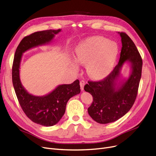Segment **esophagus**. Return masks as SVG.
Here are the masks:
<instances>
[{"label":"esophagus","mask_w":156,"mask_h":156,"mask_svg":"<svg viewBox=\"0 0 156 156\" xmlns=\"http://www.w3.org/2000/svg\"><path fill=\"white\" fill-rule=\"evenodd\" d=\"M80 87H81V91H83V90H84V86H85V82L84 81L81 80V81H80Z\"/></svg>","instance_id":"esophagus-1"}]
</instances>
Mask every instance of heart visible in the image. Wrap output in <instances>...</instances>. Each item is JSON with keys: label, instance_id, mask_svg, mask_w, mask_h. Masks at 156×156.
<instances>
[{"label": "heart", "instance_id": "obj_1", "mask_svg": "<svg viewBox=\"0 0 156 156\" xmlns=\"http://www.w3.org/2000/svg\"><path fill=\"white\" fill-rule=\"evenodd\" d=\"M119 45L113 41L100 36L87 38L75 49L76 61L72 62L74 68H78L77 62L86 65L88 76L101 80L112 71L119 54Z\"/></svg>", "mask_w": 156, "mask_h": 156}]
</instances>
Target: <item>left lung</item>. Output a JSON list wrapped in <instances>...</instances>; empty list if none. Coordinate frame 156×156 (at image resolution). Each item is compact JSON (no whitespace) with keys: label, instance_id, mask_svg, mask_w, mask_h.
Masks as SVG:
<instances>
[{"label":"left lung","instance_id":"8db88e82","mask_svg":"<svg viewBox=\"0 0 156 156\" xmlns=\"http://www.w3.org/2000/svg\"><path fill=\"white\" fill-rule=\"evenodd\" d=\"M121 38L122 48L119 62L110 75L100 81H88L84 90L93 96L88 108L90 117L100 124H107L120 119L130 110L136 99L142 69V59L135 44L125 33ZM128 63L130 73L121 78V69Z\"/></svg>","mask_w":156,"mask_h":156}]
</instances>
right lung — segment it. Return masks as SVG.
<instances>
[{"label": "right lung", "mask_w": 156, "mask_h": 156, "mask_svg": "<svg viewBox=\"0 0 156 156\" xmlns=\"http://www.w3.org/2000/svg\"><path fill=\"white\" fill-rule=\"evenodd\" d=\"M61 31V29L48 30L24 37L16 48L12 64V83L23 111L33 122L44 126H52L60 121L64 114L68 101L80 93V81L76 80L71 84L59 85L45 95H34L30 94L21 83L20 65L24 52L51 44L55 35Z\"/></svg>", "instance_id": "add662e5"}]
</instances>
